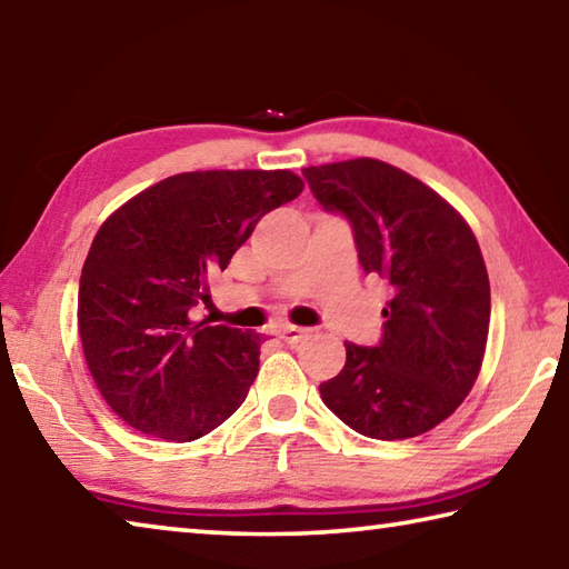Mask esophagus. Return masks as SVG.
Instances as JSON below:
<instances>
[{"mask_svg":"<svg viewBox=\"0 0 569 569\" xmlns=\"http://www.w3.org/2000/svg\"><path fill=\"white\" fill-rule=\"evenodd\" d=\"M307 337H310V330H305V327H284L282 330V340L290 347H297L300 342H305Z\"/></svg>","mask_w":569,"mask_h":569,"instance_id":"esophagus-1","label":"esophagus"}]
</instances>
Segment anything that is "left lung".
<instances>
[{
    "mask_svg": "<svg viewBox=\"0 0 569 569\" xmlns=\"http://www.w3.org/2000/svg\"><path fill=\"white\" fill-rule=\"evenodd\" d=\"M327 212L352 224L365 274L390 284L382 340L345 342L342 372L322 402L372 440H407L447 420L480 375L490 332V279L457 209L380 159L305 167Z\"/></svg>",
    "mask_w": 569,
    "mask_h": 569,
    "instance_id": "obj_1",
    "label": "left lung"
}]
</instances>
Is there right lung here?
Listing matches in <instances>:
<instances>
[{
  "mask_svg": "<svg viewBox=\"0 0 569 569\" xmlns=\"http://www.w3.org/2000/svg\"><path fill=\"white\" fill-rule=\"evenodd\" d=\"M305 189L290 169L167 177L99 227L79 277L77 325L97 390L119 420L192 442L237 412L259 372L262 337L194 322L207 277L259 219Z\"/></svg>",
  "mask_w": 569,
  "mask_h": 569,
  "instance_id": "1",
  "label": "right lung"
}]
</instances>
